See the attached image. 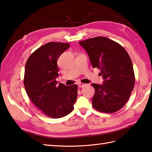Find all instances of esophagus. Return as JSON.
<instances>
[{"mask_svg":"<svg viewBox=\"0 0 152 152\" xmlns=\"http://www.w3.org/2000/svg\"><path fill=\"white\" fill-rule=\"evenodd\" d=\"M85 85H86L85 84L82 83H79L78 84V86H79V88H83V87L85 86Z\"/></svg>","mask_w":152,"mask_h":152,"instance_id":"obj_1","label":"esophagus"}]
</instances>
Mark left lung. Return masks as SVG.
Returning <instances> with one entry per match:
<instances>
[{"instance_id":"left-lung-1","label":"left lung","mask_w":152,"mask_h":152,"mask_svg":"<svg viewBox=\"0 0 152 152\" xmlns=\"http://www.w3.org/2000/svg\"><path fill=\"white\" fill-rule=\"evenodd\" d=\"M94 67L101 70L103 85L92 84L95 89L92 106L104 113L117 112L129 98L135 82L132 61L123 47L105 37L79 42Z\"/></svg>"}]
</instances>
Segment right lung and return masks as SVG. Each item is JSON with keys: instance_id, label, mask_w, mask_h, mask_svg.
<instances>
[{"instance_id": "1", "label": "right lung", "mask_w": 152, "mask_h": 152, "mask_svg": "<svg viewBox=\"0 0 152 152\" xmlns=\"http://www.w3.org/2000/svg\"><path fill=\"white\" fill-rule=\"evenodd\" d=\"M69 43L49 42L29 56L25 69L24 86L32 102L43 113L53 118L69 114L77 97V85H58L57 60Z\"/></svg>"}]
</instances>
